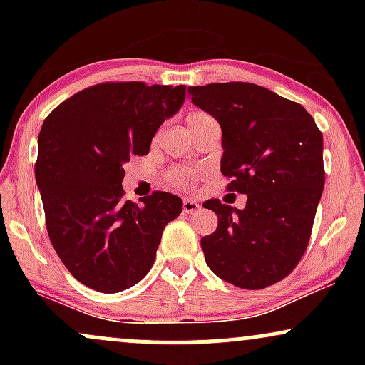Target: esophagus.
<instances>
[{
    "mask_svg": "<svg viewBox=\"0 0 365 365\" xmlns=\"http://www.w3.org/2000/svg\"><path fill=\"white\" fill-rule=\"evenodd\" d=\"M199 211H200L199 202H195V200H192V199L183 200V212H187V215H195V212H199Z\"/></svg>",
    "mask_w": 365,
    "mask_h": 365,
    "instance_id": "esophagus-1",
    "label": "esophagus"
}]
</instances>
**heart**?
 Returning a JSON list of instances; mask_svg holds the SVG:
<instances>
[{
	"label": "heart",
	"instance_id": "b5f03b06",
	"mask_svg": "<svg viewBox=\"0 0 365 365\" xmlns=\"http://www.w3.org/2000/svg\"><path fill=\"white\" fill-rule=\"evenodd\" d=\"M197 115H204V113H192L190 116H197ZM190 116H188V118H190ZM166 178H168L171 187L187 190V188H192L195 185V182L199 180V173L188 168H173L168 171Z\"/></svg>",
	"mask_w": 365,
	"mask_h": 365
}]
</instances>
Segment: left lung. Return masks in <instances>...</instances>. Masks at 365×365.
<instances>
[{"instance_id": "1", "label": "left lung", "mask_w": 365, "mask_h": 365, "mask_svg": "<svg viewBox=\"0 0 365 365\" xmlns=\"http://www.w3.org/2000/svg\"><path fill=\"white\" fill-rule=\"evenodd\" d=\"M192 103L220 123L221 173L244 209L209 199L217 216L200 247L209 269L245 290L293 271L307 249L324 187L322 133L304 106L249 82L188 87Z\"/></svg>"}]
</instances>
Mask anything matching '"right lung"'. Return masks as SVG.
<instances>
[{
  "mask_svg": "<svg viewBox=\"0 0 365 365\" xmlns=\"http://www.w3.org/2000/svg\"><path fill=\"white\" fill-rule=\"evenodd\" d=\"M185 101L183 86L104 82L63 101L37 139L36 182L49 240L82 284L118 293L156 259L165 226L182 212L178 195L123 199V165L149 153L163 121Z\"/></svg>",
  "mask_w": 365,
  "mask_h": 365,
  "instance_id": "obj_1",
  "label": "right lung"
}]
</instances>
